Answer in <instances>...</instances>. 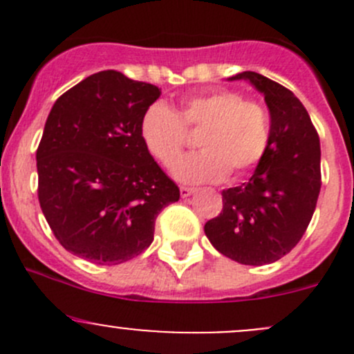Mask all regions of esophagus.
I'll return each mask as SVG.
<instances>
[{
  "instance_id": "34e87169",
  "label": "esophagus",
  "mask_w": 354,
  "mask_h": 354,
  "mask_svg": "<svg viewBox=\"0 0 354 354\" xmlns=\"http://www.w3.org/2000/svg\"><path fill=\"white\" fill-rule=\"evenodd\" d=\"M194 194H195L194 188H188V187H181L180 188L181 198H187V197H190V195H194Z\"/></svg>"
}]
</instances>
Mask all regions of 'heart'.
Listing matches in <instances>:
<instances>
[{
	"label": "heart",
	"mask_w": 354,
	"mask_h": 354,
	"mask_svg": "<svg viewBox=\"0 0 354 354\" xmlns=\"http://www.w3.org/2000/svg\"><path fill=\"white\" fill-rule=\"evenodd\" d=\"M185 129L203 131L201 152L176 159L186 141ZM145 149L185 185L217 183L230 173L238 178L252 169L269 147L270 118L257 101H243L233 91H212L185 99L178 113L166 104H152L140 123Z\"/></svg>",
	"instance_id": "heart-1"
}]
</instances>
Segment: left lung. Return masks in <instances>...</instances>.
Returning <instances> with one entry per match:
<instances>
[{
	"label": "left lung",
	"mask_w": 354,
	"mask_h": 354,
	"mask_svg": "<svg viewBox=\"0 0 354 354\" xmlns=\"http://www.w3.org/2000/svg\"><path fill=\"white\" fill-rule=\"evenodd\" d=\"M227 80H246L263 95L270 138L255 173L223 192V210L207 221L214 248L243 266L283 259L301 240L320 194V140L305 106L277 82L241 71Z\"/></svg>",
	"instance_id": "obj_1"
}]
</instances>
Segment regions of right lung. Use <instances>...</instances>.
I'll return each mask as SVG.
<instances>
[{
    "instance_id": "add662e5",
    "label": "right lung",
    "mask_w": 354,
    "mask_h": 354,
    "mask_svg": "<svg viewBox=\"0 0 354 354\" xmlns=\"http://www.w3.org/2000/svg\"><path fill=\"white\" fill-rule=\"evenodd\" d=\"M159 87L99 71L53 106L39 144V203L65 250L99 266L140 255L180 188L140 137Z\"/></svg>"
}]
</instances>
